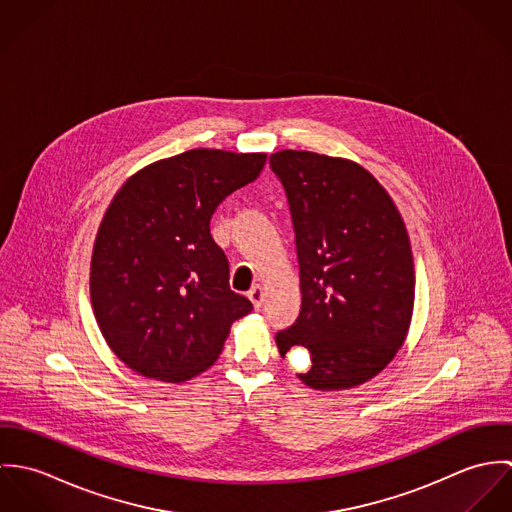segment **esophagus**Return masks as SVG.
Masks as SVG:
<instances>
[{
  "instance_id": "1",
  "label": "esophagus",
  "mask_w": 512,
  "mask_h": 512,
  "mask_svg": "<svg viewBox=\"0 0 512 512\" xmlns=\"http://www.w3.org/2000/svg\"><path fill=\"white\" fill-rule=\"evenodd\" d=\"M248 297H250V301L254 303V307H260L262 301H264V286H262V284H256V286L248 292Z\"/></svg>"
}]
</instances>
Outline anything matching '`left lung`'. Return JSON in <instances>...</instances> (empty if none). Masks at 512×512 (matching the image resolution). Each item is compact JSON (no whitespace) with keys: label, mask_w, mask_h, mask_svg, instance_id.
<instances>
[{"label":"left lung","mask_w":512,"mask_h":512,"mask_svg":"<svg viewBox=\"0 0 512 512\" xmlns=\"http://www.w3.org/2000/svg\"><path fill=\"white\" fill-rule=\"evenodd\" d=\"M292 213L301 311L276 335L297 347L315 390H343L376 376L402 347L414 309L410 238L384 187L355 161L313 151L270 155Z\"/></svg>","instance_id":"obj_1"}]
</instances>
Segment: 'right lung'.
Listing matches in <instances>:
<instances>
[{
	"mask_svg": "<svg viewBox=\"0 0 512 512\" xmlns=\"http://www.w3.org/2000/svg\"><path fill=\"white\" fill-rule=\"evenodd\" d=\"M264 163L266 153L189 149L140 169L116 193L94 240L90 299L124 365L183 382L219 359L252 303L228 286L211 217Z\"/></svg>",
	"mask_w": 512,
	"mask_h": 512,
	"instance_id": "add662e5",
	"label": "right lung"
}]
</instances>
